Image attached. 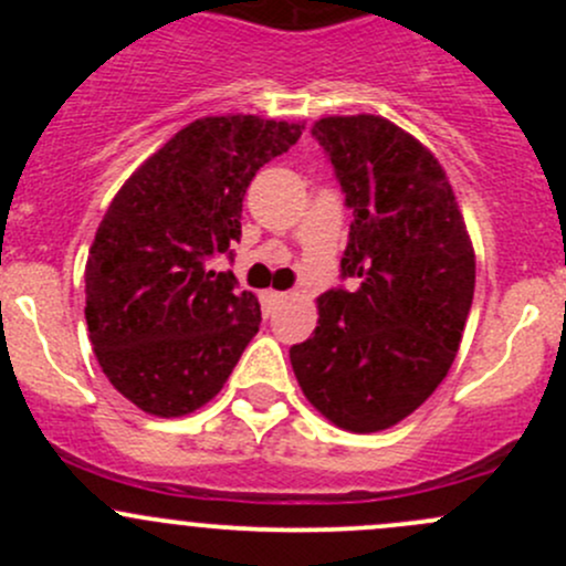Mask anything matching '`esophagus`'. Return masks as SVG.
Returning a JSON list of instances; mask_svg holds the SVG:
<instances>
[{"mask_svg": "<svg viewBox=\"0 0 566 566\" xmlns=\"http://www.w3.org/2000/svg\"><path fill=\"white\" fill-rule=\"evenodd\" d=\"M287 298H290L287 293H276V290H268V293H265V304L271 306V310H273V306L284 304V301H287Z\"/></svg>", "mask_w": 566, "mask_h": 566, "instance_id": "1", "label": "esophagus"}]
</instances>
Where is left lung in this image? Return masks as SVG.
<instances>
[{
  "label": "left lung",
  "instance_id": "obj_1",
  "mask_svg": "<svg viewBox=\"0 0 566 566\" xmlns=\"http://www.w3.org/2000/svg\"><path fill=\"white\" fill-rule=\"evenodd\" d=\"M353 208L342 273L356 290L317 298V328L290 347L312 408L347 432L408 419L460 350L476 254L441 161L380 114L312 125Z\"/></svg>",
  "mask_w": 566,
  "mask_h": 566
}]
</instances>
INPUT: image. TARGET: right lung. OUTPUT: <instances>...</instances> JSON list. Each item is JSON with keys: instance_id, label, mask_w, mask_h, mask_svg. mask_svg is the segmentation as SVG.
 I'll list each match as a JSON object with an SVG mask.
<instances>
[{"instance_id": "right-lung-1", "label": "right lung", "mask_w": 566, "mask_h": 566, "mask_svg": "<svg viewBox=\"0 0 566 566\" xmlns=\"http://www.w3.org/2000/svg\"><path fill=\"white\" fill-rule=\"evenodd\" d=\"M304 134L256 114L199 117L123 182L84 268L90 342L108 384L158 419L224 389L260 301L210 268L241 235L251 177Z\"/></svg>"}]
</instances>
